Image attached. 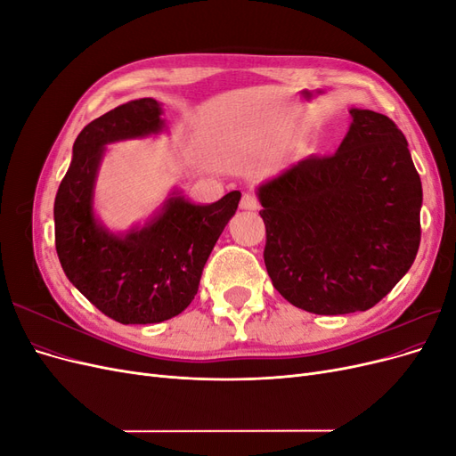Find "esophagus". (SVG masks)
Wrapping results in <instances>:
<instances>
[{
	"label": "esophagus",
	"instance_id": "1",
	"mask_svg": "<svg viewBox=\"0 0 456 456\" xmlns=\"http://www.w3.org/2000/svg\"><path fill=\"white\" fill-rule=\"evenodd\" d=\"M240 207L245 211H258L260 203H258V198L255 194H251V191H245L241 201H240Z\"/></svg>",
	"mask_w": 456,
	"mask_h": 456
}]
</instances>
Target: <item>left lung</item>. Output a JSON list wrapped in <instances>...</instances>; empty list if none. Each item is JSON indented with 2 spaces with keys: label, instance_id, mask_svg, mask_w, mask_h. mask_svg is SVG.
Segmentation results:
<instances>
[{
  "label": "left lung",
  "instance_id": "1",
  "mask_svg": "<svg viewBox=\"0 0 456 456\" xmlns=\"http://www.w3.org/2000/svg\"><path fill=\"white\" fill-rule=\"evenodd\" d=\"M350 114L337 154L310 156L258 188L270 280L320 315L375 306L420 245L422 184L405 134L372 110Z\"/></svg>",
  "mask_w": 456,
  "mask_h": 456
}]
</instances>
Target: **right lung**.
<instances>
[{"instance_id": "add662e5", "label": "right lung", "mask_w": 456, "mask_h": 456, "mask_svg": "<svg viewBox=\"0 0 456 456\" xmlns=\"http://www.w3.org/2000/svg\"><path fill=\"white\" fill-rule=\"evenodd\" d=\"M159 116L154 99H139L91 121L77 134L54 200V245L66 278L104 315L126 325L159 323L188 308L241 198L233 190L211 205H194L176 196L126 238L96 224L91 200L104 144L158 133Z\"/></svg>"}]
</instances>
